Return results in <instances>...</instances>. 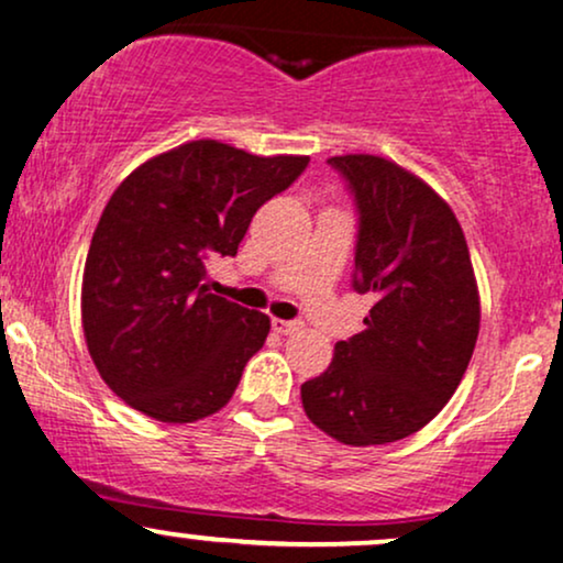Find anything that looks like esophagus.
<instances>
[{
	"label": "esophagus",
	"mask_w": 563,
	"mask_h": 563,
	"mask_svg": "<svg viewBox=\"0 0 563 563\" xmlns=\"http://www.w3.org/2000/svg\"><path fill=\"white\" fill-rule=\"evenodd\" d=\"M271 327H274V332H279V334H297V332H302V323L300 321L274 319V321H271Z\"/></svg>",
	"instance_id": "1"
}]
</instances>
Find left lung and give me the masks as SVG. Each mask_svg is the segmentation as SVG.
<instances>
[{
	"mask_svg": "<svg viewBox=\"0 0 563 563\" xmlns=\"http://www.w3.org/2000/svg\"><path fill=\"white\" fill-rule=\"evenodd\" d=\"M327 163L355 197L353 287L374 306L300 398L329 438L385 445L427 427L464 379L479 334L477 279L459 218L427 181L379 155Z\"/></svg>",
	"mask_w": 563,
	"mask_h": 563,
	"instance_id": "8db88e82",
	"label": "left lung"
}]
</instances>
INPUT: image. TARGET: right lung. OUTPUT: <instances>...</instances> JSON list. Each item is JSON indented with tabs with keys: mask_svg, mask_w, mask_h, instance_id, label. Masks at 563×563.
<instances>
[{
	"mask_svg": "<svg viewBox=\"0 0 563 563\" xmlns=\"http://www.w3.org/2000/svg\"><path fill=\"white\" fill-rule=\"evenodd\" d=\"M306 165V155L197 139L150 157L112 191L86 255L81 323L118 398L165 424L227 406L271 319L208 292L205 263L236 255L257 208Z\"/></svg>",
	"mask_w": 563,
	"mask_h": 563,
	"instance_id": "obj_1",
	"label": "right lung"
}]
</instances>
